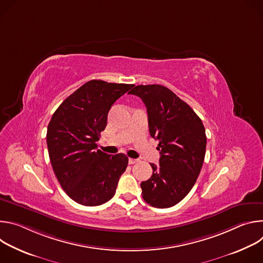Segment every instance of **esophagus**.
Here are the masks:
<instances>
[{
  "label": "esophagus",
  "instance_id": "34e87169",
  "mask_svg": "<svg viewBox=\"0 0 263 263\" xmlns=\"http://www.w3.org/2000/svg\"><path fill=\"white\" fill-rule=\"evenodd\" d=\"M138 160L137 159H133V158H129V164H134L136 163Z\"/></svg>",
  "mask_w": 263,
  "mask_h": 263
}]
</instances>
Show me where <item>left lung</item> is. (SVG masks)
Returning a JSON list of instances; mask_svg holds the SVG:
<instances>
[{
  "instance_id": "obj_1",
  "label": "left lung",
  "mask_w": 263,
  "mask_h": 263,
  "mask_svg": "<svg viewBox=\"0 0 263 263\" xmlns=\"http://www.w3.org/2000/svg\"><path fill=\"white\" fill-rule=\"evenodd\" d=\"M129 93L144 103L149 134L159 141V166L149 163L153 175L140 183L142 198L156 208L172 207L191 192L201 172L207 142L204 125L165 86L137 85Z\"/></svg>"
}]
</instances>
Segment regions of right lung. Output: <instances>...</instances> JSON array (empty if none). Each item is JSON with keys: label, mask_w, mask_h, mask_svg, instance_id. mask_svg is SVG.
I'll return each instance as SVG.
<instances>
[{"label": "right lung", "mask_w": 263, "mask_h": 263, "mask_svg": "<svg viewBox=\"0 0 263 263\" xmlns=\"http://www.w3.org/2000/svg\"><path fill=\"white\" fill-rule=\"evenodd\" d=\"M134 84L86 82L54 112L47 131L53 171L66 195L84 206H98L115 196L128 157L98 149L114 103Z\"/></svg>", "instance_id": "obj_1"}]
</instances>
